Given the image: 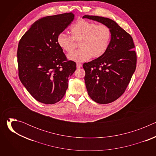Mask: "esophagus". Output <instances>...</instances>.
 Masks as SVG:
<instances>
[{"mask_svg":"<svg viewBox=\"0 0 156 156\" xmlns=\"http://www.w3.org/2000/svg\"><path fill=\"white\" fill-rule=\"evenodd\" d=\"M76 67H77L78 69L81 68V67H82V64H81V63H76Z\"/></svg>","mask_w":156,"mask_h":156,"instance_id":"obj_1","label":"esophagus"}]
</instances>
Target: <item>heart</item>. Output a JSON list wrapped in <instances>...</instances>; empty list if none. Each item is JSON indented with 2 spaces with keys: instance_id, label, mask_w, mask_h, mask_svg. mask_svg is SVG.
Segmentation results:
<instances>
[{
  "instance_id": "heart-1",
  "label": "heart",
  "mask_w": 156,
  "mask_h": 156,
  "mask_svg": "<svg viewBox=\"0 0 156 156\" xmlns=\"http://www.w3.org/2000/svg\"><path fill=\"white\" fill-rule=\"evenodd\" d=\"M70 36L60 33L57 42L64 51L70 52L75 47V41H80V50L70 53L69 60L84 62L102 56L107 51L110 39V29L105 25H97L91 21L80 20L70 29Z\"/></svg>"
}]
</instances>
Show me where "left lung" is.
<instances>
[{"instance_id":"left-lung-1","label":"left lung","mask_w":156,"mask_h":156,"mask_svg":"<svg viewBox=\"0 0 156 156\" xmlns=\"http://www.w3.org/2000/svg\"><path fill=\"white\" fill-rule=\"evenodd\" d=\"M107 26L111 31L108 48L101 57L84 63V81L90 97L99 104H108L125 91L136 67V54L129 34L115 21L102 16L84 15Z\"/></svg>"}]
</instances>
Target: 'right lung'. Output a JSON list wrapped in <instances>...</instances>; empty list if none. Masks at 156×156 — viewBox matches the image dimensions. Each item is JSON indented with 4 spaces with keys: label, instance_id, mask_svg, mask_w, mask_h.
<instances>
[{
    "label": "right lung",
    "instance_id": "obj_1",
    "mask_svg": "<svg viewBox=\"0 0 156 156\" xmlns=\"http://www.w3.org/2000/svg\"><path fill=\"white\" fill-rule=\"evenodd\" d=\"M73 19L72 13L42 18L34 22L19 41V78L40 102L53 104L60 101L68 88L69 77L76 69V63L67 60L57 42V36Z\"/></svg>",
    "mask_w": 156,
    "mask_h": 156
}]
</instances>
